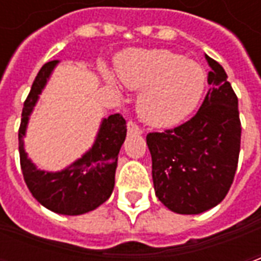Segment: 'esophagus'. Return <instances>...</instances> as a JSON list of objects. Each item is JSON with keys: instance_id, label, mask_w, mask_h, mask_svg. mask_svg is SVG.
<instances>
[{"instance_id": "1", "label": "esophagus", "mask_w": 261, "mask_h": 261, "mask_svg": "<svg viewBox=\"0 0 261 261\" xmlns=\"http://www.w3.org/2000/svg\"><path fill=\"white\" fill-rule=\"evenodd\" d=\"M127 130L128 133H136V134H142V130L138 127V125L134 123V121H128L127 123Z\"/></svg>"}]
</instances>
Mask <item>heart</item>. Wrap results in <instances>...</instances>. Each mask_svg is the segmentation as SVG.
I'll return each instance as SVG.
<instances>
[{"label": "heart", "instance_id": "b5f03b06", "mask_svg": "<svg viewBox=\"0 0 261 261\" xmlns=\"http://www.w3.org/2000/svg\"><path fill=\"white\" fill-rule=\"evenodd\" d=\"M121 82L140 91L137 110L145 123L155 127H172L196 109L205 86V72L193 60L183 59L164 48L131 50L117 61ZM114 89L116 81L105 75Z\"/></svg>", "mask_w": 261, "mask_h": 261}]
</instances>
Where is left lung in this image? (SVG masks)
<instances>
[{"mask_svg":"<svg viewBox=\"0 0 261 261\" xmlns=\"http://www.w3.org/2000/svg\"><path fill=\"white\" fill-rule=\"evenodd\" d=\"M210 89L192 119L164 133H149L152 180L159 201L177 214L218 205L235 177L241 151L238 97L221 65L205 54Z\"/></svg>","mask_w":261,"mask_h":261,"instance_id":"left-lung-1","label":"left lung"}]
</instances>
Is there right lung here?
Wrapping results in <instances>:
<instances>
[{
	"label": "right lung",
	"mask_w": 261,
	"mask_h": 261,
	"mask_svg": "<svg viewBox=\"0 0 261 261\" xmlns=\"http://www.w3.org/2000/svg\"><path fill=\"white\" fill-rule=\"evenodd\" d=\"M57 64L59 61L54 60L43 65L23 103L18 134L20 168L26 186L43 207L63 215H81L99 207L113 192L117 156L125 140L127 125L121 114H110L102 120L91 149L74 164L60 172L37 169L25 152L23 137L39 95Z\"/></svg>",
	"instance_id": "right-lung-1"
}]
</instances>
